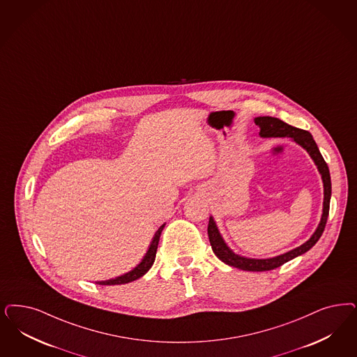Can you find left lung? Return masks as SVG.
<instances>
[{
    "mask_svg": "<svg viewBox=\"0 0 357 357\" xmlns=\"http://www.w3.org/2000/svg\"><path fill=\"white\" fill-rule=\"evenodd\" d=\"M255 123L259 128V135L262 138H271V137H289L294 141L295 144H298L299 146L305 149L308 153V155L311 157V160H314L320 176H321V182H323V211H321V218H320L319 224L315 229V232L308 238L306 243H303L302 245L296 246L294 249L275 256V257H269V259H249L240 256L237 253H234V250L227 245V243L224 241L222 234L216 225V222L213 220L212 216H209L208 222V237L209 243L212 246L213 253L218 256V259H222L224 264L234 266L237 269L246 271H266L275 269L278 266L283 265L284 262L295 259L303 253H306L312 246L318 243L320 236L324 231L327 218H328V211H330V200H331V176H330V170L328 166L326 163V160H323L321 154H320L319 149L317 142L314 141L312 135L308 133L307 130H302L294 128L289 123H283L280 119L271 117V116H262V117H256Z\"/></svg>",
    "mask_w": 357,
    "mask_h": 357,
    "instance_id": "left-lung-1",
    "label": "left lung"
}]
</instances>
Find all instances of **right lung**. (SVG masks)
Masks as SVG:
<instances>
[{
	"instance_id": "1",
	"label": "right lung",
	"mask_w": 357,
	"mask_h": 357,
	"mask_svg": "<svg viewBox=\"0 0 357 357\" xmlns=\"http://www.w3.org/2000/svg\"><path fill=\"white\" fill-rule=\"evenodd\" d=\"M166 224H162L158 231L154 234V237L151 238V243L149 245L148 252L145 253L144 259H141V262L133 268L132 271L125 273L123 275H119L116 278L112 280H107V281H98V284H123V283L132 282L138 278H141L142 275H145L148 273L149 269L153 266L154 259H155V255H157V248H158V243H160V236L162 234V229L165 228Z\"/></svg>"
}]
</instances>
